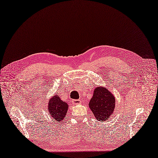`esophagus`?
<instances>
[{
  "instance_id": "1",
  "label": "esophagus",
  "mask_w": 158,
  "mask_h": 158,
  "mask_svg": "<svg viewBox=\"0 0 158 158\" xmlns=\"http://www.w3.org/2000/svg\"><path fill=\"white\" fill-rule=\"evenodd\" d=\"M72 103L74 105L80 104V103H81V102L79 100H72Z\"/></svg>"
}]
</instances>
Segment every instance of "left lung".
Segmentation results:
<instances>
[{"label":"left lung","mask_w":158,"mask_h":158,"mask_svg":"<svg viewBox=\"0 0 158 158\" xmlns=\"http://www.w3.org/2000/svg\"><path fill=\"white\" fill-rule=\"evenodd\" d=\"M89 105L96 120L106 121L114 111L115 98L106 87L98 86Z\"/></svg>","instance_id":"left-lung-1"}]
</instances>
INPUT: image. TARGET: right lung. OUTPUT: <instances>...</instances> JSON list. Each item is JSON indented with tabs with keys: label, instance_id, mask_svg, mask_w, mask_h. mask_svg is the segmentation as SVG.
Masks as SVG:
<instances>
[{
	"label": "right lung",
	"instance_id": "1",
	"mask_svg": "<svg viewBox=\"0 0 158 158\" xmlns=\"http://www.w3.org/2000/svg\"><path fill=\"white\" fill-rule=\"evenodd\" d=\"M68 104L60 100L58 94H55L49 101L48 110L51 116L55 120L59 122L66 118Z\"/></svg>",
	"mask_w": 158,
	"mask_h": 158
}]
</instances>
